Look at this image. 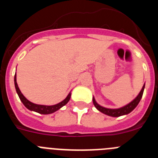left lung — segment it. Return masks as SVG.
<instances>
[{
    "instance_id": "obj_1",
    "label": "left lung",
    "mask_w": 158,
    "mask_h": 158,
    "mask_svg": "<svg viewBox=\"0 0 158 158\" xmlns=\"http://www.w3.org/2000/svg\"><path fill=\"white\" fill-rule=\"evenodd\" d=\"M144 88H145V85H143L142 90H141V92L139 93V94L138 95V96H137L136 98H135L133 101L131 102L130 104H128L127 105L124 106V107H121V108H118V109H109V108H105V107H101V106L99 105V104L96 103L94 97H93V104H94L95 107H96L99 111H101V112L104 113V114H105V115H109V116L118 117V116H121V115H127V114H128V113H130L131 111H133L135 107H137V105L139 104L141 99H142V94H143V91H144Z\"/></svg>"
}]
</instances>
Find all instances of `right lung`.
Masks as SVG:
<instances>
[{
	"label": "right lung",
	"mask_w": 158,
	"mask_h": 158,
	"mask_svg": "<svg viewBox=\"0 0 158 158\" xmlns=\"http://www.w3.org/2000/svg\"><path fill=\"white\" fill-rule=\"evenodd\" d=\"M14 83H15V87H16V93H17L18 96H19V99L22 101V103L23 104V105L27 107V109L31 110V111H34L36 112L40 113V114H43V115H47V114H51V113L54 112V111H58V109H60L61 107H63L64 105L69 102V99H70L71 93H69V95L67 96L66 98L64 100H62V102H60L58 104H55V105H51V106H46V105H40V104H33L31 102H30L29 100H27V99L25 98L23 95L22 94L20 90H19V87L17 85V82H16V76L15 75L14 77Z\"/></svg>",
	"instance_id": "obj_1"
}]
</instances>
